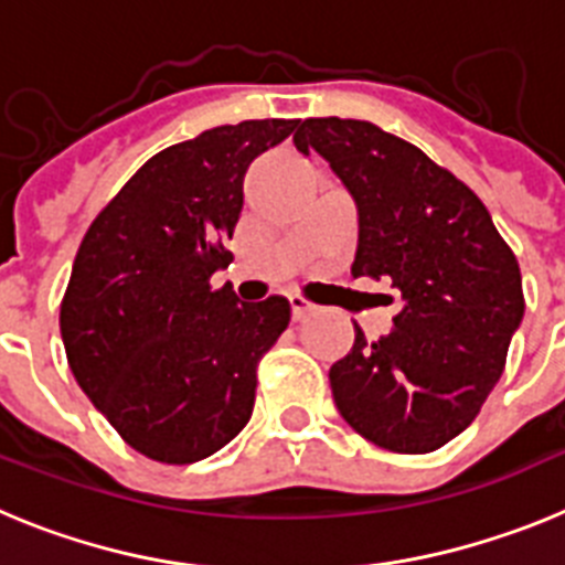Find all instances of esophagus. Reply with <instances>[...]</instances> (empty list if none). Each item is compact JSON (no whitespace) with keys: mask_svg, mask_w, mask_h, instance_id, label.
Instances as JSON below:
<instances>
[{"mask_svg":"<svg viewBox=\"0 0 565 565\" xmlns=\"http://www.w3.org/2000/svg\"><path fill=\"white\" fill-rule=\"evenodd\" d=\"M288 302H291L294 322H302V319H308L311 313H317V306H313L311 299L299 297V294H291V297H288Z\"/></svg>","mask_w":565,"mask_h":565,"instance_id":"obj_1","label":"esophagus"}]
</instances>
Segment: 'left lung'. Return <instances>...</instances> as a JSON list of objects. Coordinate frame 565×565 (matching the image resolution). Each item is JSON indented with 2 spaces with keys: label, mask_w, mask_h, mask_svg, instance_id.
Listing matches in <instances>:
<instances>
[{
  "label": "left lung",
  "mask_w": 565,
  "mask_h": 565,
  "mask_svg": "<svg viewBox=\"0 0 565 565\" xmlns=\"http://www.w3.org/2000/svg\"><path fill=\"white\" fill-rule=\"evenodd\" d=\"M294 143L317 149L356 201L353 277L391 279L402 299L387 337L371 342L356 326L331 367L333 402L382 450H438L503 373L526 311L515 254L467 183L376 124L306 118Z\"/></svg>",
  "instance_id": "left-lung-1"
}]
</instances>
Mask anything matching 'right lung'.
Here are the masks:
<instances>
[{"mask_svg":"<svg viewBox=\"0 0 565 565\" xmlns=\"http://www.w3.org/2000/svg\"><path fill=\"white\" fill-rule=\"evenodd\" d=\"M299 121L254 118L152 154L96 214L62 299L78 387L115 433L161 463H194L248 424L257 367L291 322L286 297L237 306L212 274L257 154Z\"/></svg>","mask_w":565,"mask_h":565,"instance_id":"right-lung-1","label":"right lung"}]
</instances>
